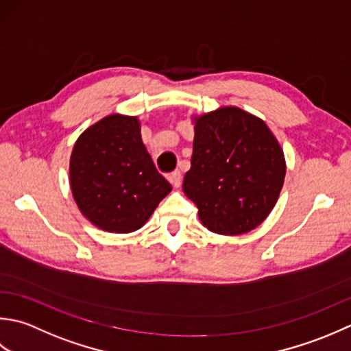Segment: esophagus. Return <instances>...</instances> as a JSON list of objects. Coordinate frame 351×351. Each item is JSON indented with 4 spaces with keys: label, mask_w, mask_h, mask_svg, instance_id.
Returning <instances> with one entry per match:
<instances>
[{
    "label": "esophagus",
    "mask_w": 351,
    "mask_h": 351,
    "mask_svg": "<svg viewBox=\"0 0 351 351\" xmlns=\"http://www.w3.org/2000/svg\"><path fill=\"white\" fill-rule=\"evenodd\" d=\"M168 180L171 182V184L176 186V188H177V186H180V183H182V173L178 169L173 171V173L168 176Z\"/></svg>",
    "instance_id": "esophagus-1"
}]
</instances>
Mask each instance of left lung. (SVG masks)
<instances>
[{
  "instance_id": "obj_1",
  "label": "left lung",
  "mask_w": 351,
  "mask_h": 351,
  "mask_svg": "<svg viewBox=\"0 0 351 351\" xmlns=\"http://www.w3.org/2000/svg\"><path fill=\"white\" fill-rule=\"evenodd\" d=\"M194 153L183 191L213 233L241 234L265 219L280 194L286 165L262 119L223 107L195 119Z\"/></svg>"
}]
</instances>
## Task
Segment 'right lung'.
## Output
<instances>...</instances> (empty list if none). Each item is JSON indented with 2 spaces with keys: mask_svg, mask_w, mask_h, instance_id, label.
Returning <instances> with one entry per match:
<instances>
[{
  "mask_svg": "<svg viewBox=\"0 0 351 351\" xmlns=\"http://www.w3.org/2000/svg\"><path fill=\"white\" fill-rule=\"evenodd\" d=\"M69 182L83 215L112 233L138 230L173 189L142 144L138 118L123 115L103 118L77 139Z\"/></svg>",
  "mask_w": 351,
  "mask_h": 351,
  "instance_id": "obj_1",
  "label": "right lung"
}]
</instances>
